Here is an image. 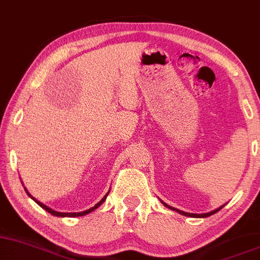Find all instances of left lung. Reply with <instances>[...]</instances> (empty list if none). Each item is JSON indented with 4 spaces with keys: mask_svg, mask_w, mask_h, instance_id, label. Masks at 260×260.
Instances as JSON below:
<instances>
[{
    "mask_svg": "<svg viewBox=\"0 0 260 260\" xmlns=\"http://www.w3.org/2000/svg\"><path fill=\"white\" fill-rule=\"evenodd\" d=\"M161 203L164 204V206L167 207V208H169L170 210H174V212H178L179 214H182V215H185V216H191V218H207V216H210V215H213V214H215L216 212H219V210H220L222 207L225 206H221V207H219V208H216V209H214V210H212V212H208V213H203V214H193V213H187V212H184V210H179V209H176V208H174V207H172V206H169V204H167V203H164L163 201H160Z\"/></svg>",
    "mask_w": 260,
    "mask_h": 260,
    "instance_id": "obj_1",
    "label": "left lung"
}]
</instances>
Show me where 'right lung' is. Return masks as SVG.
<instances>
[{
    "mask_svg": "<svg viewBox=\"0 0 260 260\" xmlns=\"http://www.w3.org/2000/svg\"><path fill=\"white\" fill-rule=\"evenodd\" d=\"M24 188H25V187H24ZM109 191H111V190H109ZM109 191H108V192H107V193L105 194V197H103V198H102V200H101L99 203H96V204H94V206H93V207H91V208H90V209H87V210H84V212H79V213H62V212H56V210L51 209V208H50V207H47V206H46V204H44V203H41V202H40V201H38V200H36V198H35V197H32V196H31V194H30V193H29V191H27V190H26V188H25V192H26V193H27V196H29L30 198H31V200H34V201H35V202H36V203H38V204H39V206H40V207H41V208H44V209L46 210V212H48V213H50V214H52V215H54V216H60V218H66V216H68V218H75V216H82V215H86V214H88V213L93 212V210H94V209H97V208H99V207L101 206V204H102L103 202H105V201H106V198H107V196H108Z\"/></svg>",
    "mask_w": 260,
    "mask_h": 260,
    "instance_id": "right-lung-1",
    "label": "right lung"
}]
</instances>
